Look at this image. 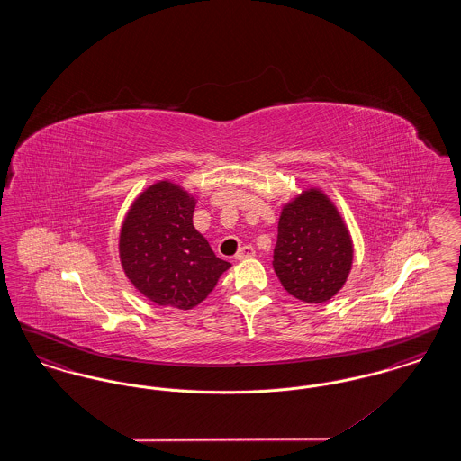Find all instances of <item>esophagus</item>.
<instances>
[{
	"instance_id": "34e87169",
	"label": "esophagus",
	"mask_w": 461,
	"mask_h": 461,
	"mask_svg": "<svg viewBox=\"0 0 461 461\" xmlns=\"http://www.w3.org/2000/svg\"><path fill=\"white\" fill-rule=\"evenodd\" d=\"M254 256H256V249H254L252 245H243V247L239 249L235 259H237V261H243V259H250V258H254Z\"/></svg>"
}]
</instances>
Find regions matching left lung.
<instances>
[{
  "mask_svg": "<svg viewBox=\"0 0 461 461\" xmlns=\"http://www.w3.org/2000/svg\"><path fill=\"white\" fill-rule=\"evenodd\" d=\"M352 259L349 228L321 188H306L282 207L273 267L290 295L327 303L346 285Z\"/></svg>",
  "mask_w": 461,
  "mask_h": 461,
  "instance_id": "8db88e82",
  "label": "left lung"
}]
</instances>
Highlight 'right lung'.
Listing matches in <instances>:
<instances>
[{
    "mask_svg": "<svg viewBox=\"0 0 461 461\" xmlns=\"http://www.w3.org/2000/svg\"><path fill=\"white\" fill-rule=\"evenodd\" d=\"M197 197L169 179L134 198L119 233V259L132 286L157 306L192 309L231 264L194 226Z\"/></svg>",
    "mask_w": 461,
    "mask_h": 461,
    "instance_id": "1",
    "label": "right lung"
}]
</instances>
